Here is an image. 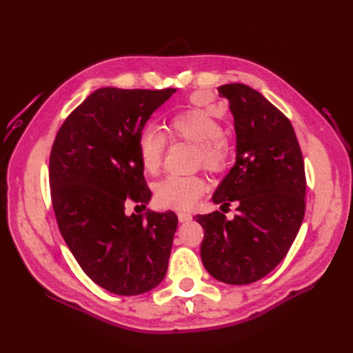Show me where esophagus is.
<instances>
[{"mask_svg": "<svg viewBox=\"0 0 353 353\" xmlns=\"http://www.w3.org/2000/svg\"><path fill=\"white\" fill-rule=\"evenodd\" d=\"M178 219H179V222H188V221H191V215L190 213L181 212V213H178Z\"/></svg>", "mask_w": 353, "mask_h": 353, "instance_id": "esophagus-1", "label": "esophagus"}]
</instances>
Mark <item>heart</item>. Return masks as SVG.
Wrapping results in <instances>:
<instances>
[{
  "label": "heart",
  "instance_id": "obj_1",
  "mask_svg": "<svg viewBox=\"0 0 353 353\" xmlns=\"http://www.w3.org/2000/svg\"><path fill=\"white\" fill-rule=\"evenodd\" d=\"M172 140H185L197 148V163L210 172L227 166L230 148L221 137L222 125L209 112L187 109L175 113L168 122ZM166 137L156 126L147 125L137 135V156L141 168L154 174L162 165ZM206 185L199 176H166L154 187V201L160 208L188 210L196 205Z\"/></svg>",
  "mask_w": 353,
  "mask_h": 353
}]
</instances>
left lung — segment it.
<instances>
[{
	"instance_id": "8db88e82",
	"label": "left lung",
	"mask_w": 353,
	"mask_h": 353,
	"mask_svg": "<svg viewBox=\"0 0 353 353\" xmlns=\"http://www.w3.org/2000/svg\"><path fill=\"white\" fill-rule=\"evenodd\" d=\"M218 91L230 101L237 154L212 200L236 201L237 215L196 216L205 230L200 256L213 279L241 285L270 274L293 244L305 216V163L290 121L261 92L244 83Z\"/></svg>"
}]
</instances>
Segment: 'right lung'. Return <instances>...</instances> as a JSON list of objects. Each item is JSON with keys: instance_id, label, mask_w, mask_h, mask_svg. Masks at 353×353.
<instances>
[{"instance_id": "1", "label": "right lung", "mask_w": 353, "mask_h": 353, "mask_svg": "<svg viewBox=\"0 0 353 353\" xmlns=\"http://www.w3.org/2000/svg\"><path fill=\"white\" fill-rule=\"evenodd\" d=\"M175 91H94L63 122L51 148V200L61 236L82 271L119 296L152 290L168 271L176 215L128 216L125 203L145 205L152 197L137 135Z\"/></svg>"}]
</instances>
